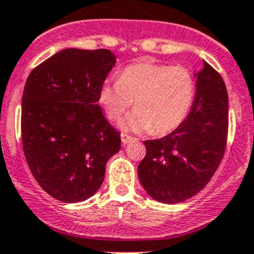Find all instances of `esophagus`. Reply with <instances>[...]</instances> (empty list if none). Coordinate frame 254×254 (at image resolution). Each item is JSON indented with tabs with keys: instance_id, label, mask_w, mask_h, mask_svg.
I'll use <instances>...</instances> for the list:
<instances>
[{
	"instance_id": "obj_1",
	"label": "esophagus",
	"mask_w": 254,
	"mask_h": 254,
	"mask_svg": "<svg viewBox=\"0 0 254 254\" xmlns=\"http://www.w3.org/2000/svg\"><path fill=\"white\" fill-rule=\"evenodd\" d=\"M133 140H137V138L131 137V135H129V134H125V133L121 134V142H123V144L130 143V142H133Z\"/></svg>"
}]
</instances>
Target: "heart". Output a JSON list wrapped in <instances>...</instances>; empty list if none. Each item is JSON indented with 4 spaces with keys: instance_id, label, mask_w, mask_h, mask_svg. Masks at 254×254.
Masks as SVG:
<instances>
[{
    "instance_id": "heart-1",
    "label": "heart",
    "mask_w": 254,
    "mask_h": 254,
    "mask_svg": "<svg viewBox=\"0 0 254 254\" xmlns=\"http://www.w3.org/2000/svg\"><path fill=\"white\" fill-rule=\"evenodd\" d=\"M195 94L196 81L189 68L139 62L124 68L119 81H104L98 99L111 121L120 120L134 102L135 112L123 127L161 135L185 121Z\"/></svg>"
}]
</instances>
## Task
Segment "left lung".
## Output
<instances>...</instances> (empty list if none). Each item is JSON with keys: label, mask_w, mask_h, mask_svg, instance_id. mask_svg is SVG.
<instances>
[{"label": "left lung", "mask_w": 254, "mask_h": 254, "mask_svg": "<svg viewBox=\"0 0 254 254\" xmlns=\"http://www.w3.org/2000/svg\"><path fill=\"white\" fill-rule=\"evenodd\" d=\"M196 94L180 127L160 139L144 140L138 176L147 193L174 204L195 196L209 182L225 155L229 95L221 74L206 62L196 74Z\"/></svg>", "instance_id": "obj_1"}]
</instances>
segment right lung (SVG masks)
Segmentation results:
<instances>
[{
	"mask_svg": "<svg viewBox=\"0 0 254 254\" xmlns=\"http://www.w3.org/2000/svg\"><path fill=\"white\" fill-rule=\"evenodd\" d=\"M116 63L107 49H64L32 69L22 98V143L38 185L54 199L80 203L103 183L120 133L98 95Z\"/></svg>",
	"mask_w": 254,
	"mask_h": 254,
	"instance_id": "right-lung-1",
	"label": "right lung"
}]
</instances>
